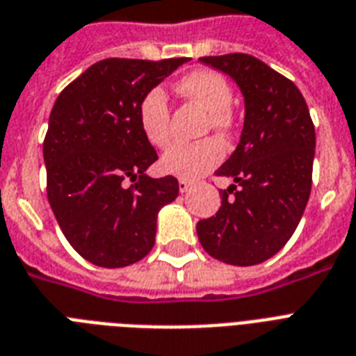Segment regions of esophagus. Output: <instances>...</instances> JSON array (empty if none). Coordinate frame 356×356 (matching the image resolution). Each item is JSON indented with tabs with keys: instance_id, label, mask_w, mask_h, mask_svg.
Wrapping results in <instances>:
<instances>
[{
	"instance_id": "34e87169",
	"label": "esophagus",
	"mask_w": 356,
	"mask_h": 356,
	"mask_svg": "<svg viewBox=\"0 0 356 356\" xmlns=\"http://www.w3.org/2000/svg\"><path fill=\"white\" fill-rule=\"evenodd\" d=\"M190 188H192V183H190V181H186V179H179V192H181V194L188 192Z\"/></svg>"
}]
</instances>
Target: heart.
I'll use <instances>...</instances> for the list:
<instances>
[{
    "mask_svg": "<svg viewBox=\"0 0 356 356\" xmlns=\"http://www.w3.org/2000/svg\"><path fill=\"white\" fill-rule=\"evenodd\" d=\"M179 96L197 103L207 111L205 129H214L216 133L227 134L233 129V90L223 75L212 70H194L175 85ZM136 118L145 140L155 147H166L170 131V105L161 86H153L140 97L136 107ZM225 149L218 138H203L197 142H179L173 144L162 155L161 166L166 173L183 179H197L211 172L222 162Z\"/></svg>",
    "mask_w": 356,
    "mask_h": 356,
    "instance_id": "1",
    "label": "heart"
}]
</instances>
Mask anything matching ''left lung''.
I'll return each instance as SVG.
<instances>
[{"label":"left lung","instance_id":"8db88e82","mask_svg":"<svg viewBox=\"0 0 356 356\" xmlns=\"http://www.w3.org/2000/svg\"><path fill=\"white\" fill-rule=\"evenodd\" d=\"M200 60L240 86L245 118L236 149L216 172L234 184L220 190L222 207L197 222V236L207 253L225 264H260L290 240L303 216L312 186L314 123L298 86L253 55Z\"/></svg>","mask_w":356,"mask_h":356}]
</instances>
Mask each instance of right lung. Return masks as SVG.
<instances>
[{"mask_svg": "<svg viewBox=\"0 0 356 356\" xmlns=\"http://www.w3.org/2000/svg\"><path fill=\"white\" fill-rule=\"evenodd\" d=\"M188 60L105 58L53 105L44 138L47 200L70 245L92 264L123 268L144 259L155 243L156 214L177 197L173 175H145L159 156L140 131L136 107Z\"/></svg>", "mask_w": 356, "mask_h": 356, "instance_id": "1", "label": "right lung"}]
</instances>
